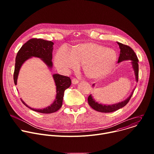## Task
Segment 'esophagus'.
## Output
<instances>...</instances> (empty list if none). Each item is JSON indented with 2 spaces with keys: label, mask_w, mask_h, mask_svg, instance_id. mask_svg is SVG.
Instances as JSON below:
<instances>
[{
  "label": "esophagus",
  "mask_w": 154,
  "mask_h": 154,
  "mask_svg": "<svg viewBox=\"0 0 154 154\" xmlns=\"http://www.w3.org/2000/svg\"><path fill=\"white\" fill-rule=\"evenodd\" d=\"M79 83V80L75 79V78H74L72 80V83L74 84V85H75V84H77Z\"/></svg>",
  "instance_id": "1"
}]
</instances>
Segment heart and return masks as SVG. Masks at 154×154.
Here are the masks:
<instances>
[{
    "label": "heart",
    "mask_w": 154,
    "mask_h": 154,
    "mask_svg": "<svg viewBox=\"0 0 154 154\" xmlns=\"http://www.w3.org/2000/svg\"><path fill=\"white\" fill-rule=\"evenodd\" d=\"M117 60V54L112 49L89 42L74 46L72 50L63 46L57 52L55 63L64 72L77 69L83 63L85 74L92 79H100L111 72Z\"/></svg>",
    "instance_id": "heart-1"
}]
</instances>
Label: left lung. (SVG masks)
I'll use <instances>...</instances> for the list:
<instances>
[{
  "label": "left lung",
  "instance_id": "1",
  "mask_svg": "<svg viewBox=\"0 0 154 154\" xmlns=\"http://www.w3.org/2000/svg\"><path fill=\"white\" fill-rule=\"evenodd\" d=\"M118 45H119V49H120V54L118 59V63L122 62L123 61H130V63L131 64V67H132L135 76V80L136 82L138 83V59L137 58V56L136 55L135 52L133 51V49L131 48H130L128 46H126L125 45H123L122 43H120L119 42H116ZM94 83L93 85V86H94ZM136 87V86H135ZM133 90L132 92L130 94V95L124 100L120 102L117 103L112 104V105H105L103 103H99L96 102L91 94H90L88 98V104L91 106V108H93L95 110L102 112V113H111L115 112L118 109L124 107L125 105L127 104L128 101L130 100L131 96H132L134 90Z\"/></svg>",
  "mask_w": 154,
  "mask_h": 154
}]
</instances>
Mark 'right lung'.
Returning a JSON list of instances; mask_svg holds the SVG:
<instances>
[{"instance_id":"1","label":"right lung","mask_w":154,"mask_h":154,"mask_svg":"<svg viewBox=\"0 0 154 154\" xmlns=\"http://www.w3.org/2000/svg\"><path fill=\"white\" fill-rule=\"evenodd\" d=\"M54 42L42 39H31L21 47L18 51L16 57L14 72V82L17 85V80L19 71L23 64L29 59L32 57L40 58L45 63L49 69H52L53 63L52 51ZM56 86V97L54 102L49 106L42 109L33 108L27 105L22 99L23 102L27 107L32 110L41 113H52L61 107L64 91L68 89L71 85V80L69 77L54 74L52 75Z\"/></svg>"}]
</instances>
